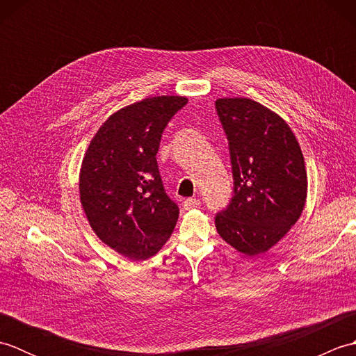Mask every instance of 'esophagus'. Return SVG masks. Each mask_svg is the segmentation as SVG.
Wrapping results in <instances>:
<instances>
[{"instance_id": "1", "label": "esophagus", "mask_w": 356, "mask_h": 356, "mask_svg": "<svg viewBox=\"0 0 356 356\" xmlns=\"http://www.w3.org/2000/svg\"><path fill=\"white\" fill-rule=\"evenodd\" d=\"M197 207H200V200H199V199L190 197V199H186V200L184 202V208H185V209H193V208H197Z\"/></svg>"}]
</instances>
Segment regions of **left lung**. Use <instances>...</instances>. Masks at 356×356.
I'll return each instance as SVG.
<instances>
[{"mask_svg": "<svg viewBox=\"0 0 356 356\" xmlns=\"http://www.w3.org/2000/svg\"><path fill=\"white\" fill-rule=\"evenodd\" d=\"M229 143L234 194L216 228L238 252H266L305 208L307 174L295 134L274 111L246 97L216 101Z\"/></svg>", "mask_w": 356, "mask_h": 356, "instance_id": "obj_1", "label": "left lung"}]
</instances>
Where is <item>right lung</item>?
I'll return each mask as SVG.
<instances>
[{
	"instance_id": "right-lung-1",
	"label": "right lung",
	"mask_w": 356,
	"mask_h": 356,
	"mask_svg": "<svg viewBox=\"0 0 356 356\" xmlns=\"http://www.w3.org/2000/svg\"><path fill=\"white\" fill-rule=\"evenodd\" d=\"M186 102L184 96H154L113 113L82 161L79 194L88 223L105 245L131 260L154 255L179 218L156 154L165 127Z\"/></svg>"
}]
</instances>
